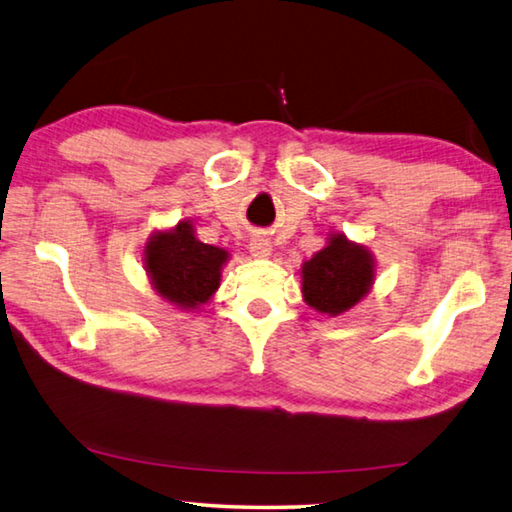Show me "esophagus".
Masks as SVG:
<instances>
[{"mask_svg": "<svg viewBox=\"0 0 512 512\" xmlns=\"http://www.w3.org/2000/svg\"><path fill=\"white\" fill-rule=\"evenodd\" d=\"M271 241H268L266 237H253L250 239V255H253L255 259H264L271 255Z\"/></svg>", "mask_w": 512, "mask_h": 512, "instance_id": "34e87169", "label": "esophagus"}]
</instances>
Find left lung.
I'll use <instances>...</instances> for the list:
<instances>
[{"instance_id": "obj_1", "label": "left lung", "mask_w": 512, "mask_h": 512, "mask_svg": "<svg viewBox=\"0 0 512 512\" xmlns=\"http://www.w3.org/2000/svg\"><path fill=\"white\" fill-rule=\"evenodd\" d=\"M302 298L318 314L341 316L368 296L375 284V257L341 232L300 268Z\"/></svg>"}]
</instances>
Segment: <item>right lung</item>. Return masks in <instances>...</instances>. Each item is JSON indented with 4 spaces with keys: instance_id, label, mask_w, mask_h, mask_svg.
Segmentation results:
<instances>
[{
    "instance_id": "add662e5",
    "label": "right lung",
    "mask_w": 512,
    "mask_h": 512,
    "mask_svg": "<svg viewBox=\"0 0 512 512\" xmlns=\"http://www.w3.org/2000/svg\"><path fill=\"white\" fill-rule=\"evenodd\" d=\"M228 259V250L196 239L192 221H178L176 228L153 232L144 246V268L153 289L185 311L212 300Z\"/></svg>"
}]
</instances>
